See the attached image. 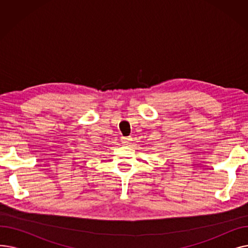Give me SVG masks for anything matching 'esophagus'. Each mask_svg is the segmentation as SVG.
<instances>
[{"label":"esophagus","mask_w":248,"mask_h":248,"mask_svg":"<svg viewBox=\"0 0 248 248\" xmlns=\"http://www.w3.org/2000/svg\"><path fill=\"white\" fill-rule=\"evenodd\" d=\"M129 140H129V138H123V139H122V141H123V144H124V146H127V145H128Z\"/></svg>","instance_id":"1"}]
</instances>
